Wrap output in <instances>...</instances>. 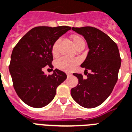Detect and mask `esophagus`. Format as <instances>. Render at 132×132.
Wrapping results in <instances>:
<instances>
[{"label":"esophagus","instance_id":"34e87169","mask_svg":"<svg viewBox=\"0 0 132 132\" xmlns=\"http://www.w3.org/2000/svg\"><path fill=\"white\" fill-rule=\"evenodd\" d=\"M67 76H68V77L71 76V74L70 73H67Z\"/></svg>","mask_w":132,"mask_h":132}]
</instances>
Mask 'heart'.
<instances>
[{
  "label": "heart",
  "mask_w": 132,
  "mask_h": 132,
  "mask_svg": "<svg viewBox=\"0 0 132 132\" xmlns=\"http://www.w3.org/2000/svg\"><path fill=\"white\" fill-rule=\"evenodd\" d=\"M71 39H72V42L75 48H77V47L82 44H85L82 38L80 36H78V35L72 36ZM59 42H60L59 40H56L52 47V53H53V55H57V47H58ZM79 59L77 58L70 59L62 57V58L59 59L57 62V67L62 70L68 72V71L72 70L74 68L79 64Z\"/></svg>",
  "instance_id": "b5f03b06"
}]
</instances>
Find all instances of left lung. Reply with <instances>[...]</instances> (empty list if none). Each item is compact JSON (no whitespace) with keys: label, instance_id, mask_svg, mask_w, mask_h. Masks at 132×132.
Instances as JSON below:
<instances>
[{"label":"left lung","instance_id":"8db88e82","mask_svg":"<svg viewBox=\"0 0 132 132\" xmlns=\"http://www.w3.org/2000/svg\"><path fill=\"white\" fill-rule=\"evenodd\" d=\"M72 30L87 41L89 50L81 67L92 72L87 73V79L81 74H73L78 79V85L71 89V96L80 106L94 108L106 100L117 82L121 61L118 47L96 28L87 26Z\"/></svg>","mask_w":132,"mask_h":132}]
</instances>
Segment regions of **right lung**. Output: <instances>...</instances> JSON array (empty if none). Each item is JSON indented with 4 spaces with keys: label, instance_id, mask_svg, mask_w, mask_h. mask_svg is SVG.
Returning <instances> with one entry per match:
<instances>
[{
    "label": "right lung",
    "instance_id": "add662e5",
    "mask_svg": "<svg viewBox=\"0 0 132 132\" xmlns=\"http://www.w3.org/2000/svg\"><path fill=\"white\" fill-rule=\"evenodd\" d=\"M71 30L69 26H39L31 29L13 50L9 65L13 87L24 103L41 108L50 103L56 89L67 78L64 72L55 69L46 75L43 68H53L52 47L60 37Z\"/></svg>",
    "mask_w": 132,
    "mask_h": 132
}]
</instances>
